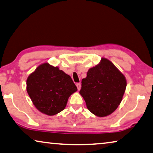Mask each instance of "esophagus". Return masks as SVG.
<instances>
[{"mask_svg":"<svg viewBox=\"0 0 153 153\" xmlns=\"http://www.w3.org/2000/svg\"><path fill=\"white\" fill-rule=\"evenodd\" d=\"M76 86H77V90H78V91H79V90H80V88H81V84L80 83H77L76 84Z\"/></svg>","mask_w":153,"mask_h":153,"instance_id":"1","label":"esophagus"}]
</instances>
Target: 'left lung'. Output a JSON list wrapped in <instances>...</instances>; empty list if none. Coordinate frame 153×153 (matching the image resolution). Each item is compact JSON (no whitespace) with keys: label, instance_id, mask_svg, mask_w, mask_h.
Listing matches in <instances>:
<instances>
[{"label":"left lung","instance_id":"1","mask_svg":"<svg viewBox=\"0 0 153 153\" xmlns=\"http://www.w3.org/2000/svg\"><path fill=\"white\" fill-rule=\"evenodd\" d=\"M127 86L124 75L105 58L88 69L82 79L79 94L88 110L97 116L104 117L113 113L123 99Z\"/></svg>","mask_w":153,"mask_h":153}]
</instances>
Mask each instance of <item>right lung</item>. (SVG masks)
Returning <instances> with one entry per match:
<instances>
[{
  "instance_id": "obj_1",
  "label": "right lung",
  "mask_w": 153,
  "mask_h": 153,
  "mask_svg": "<svg viewBox=\"0 0 153 153\" xmlns=\"http://www.w3.org/2000/svg\"><path fill=\"white\" fill-rule=\"evenodd\" d=\"M26 91L39 111L53 116L64 110L68 99L77 89L69 75L45 62L29 75Z\"/></svg>"
}]
</instances>
